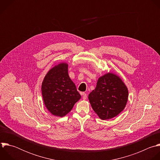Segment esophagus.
<instances>
[{"label":"esophagus","mask_w":160,"mask_h":160,"mask_svg":"<svg viewBox=\"0 0 160 160\" xmlns=\"http://www.w3.org/2000/svg\"><path fill=\"white\" fill-rule=\"evenodd\" d=\"M82 98L83 100H86L87 98V94L84 92H82Z\"/></svg>","instance_id":"34e87169"}]
</instances>
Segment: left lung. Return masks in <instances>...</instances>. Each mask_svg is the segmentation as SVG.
I'll return each instance as SVG.
<instances>
[{
  "instance_id": "8db88e82",
  "label": "left lung",
  "mask_w": 160,
  "mask_h": 160,
  "mask_svg": "<svg viewBox=\"0 0 160 160\" xmlns=\"http://www.w3.org/2000/svg\"><path fill=\"white\" fill-rule=\"evenodd\" d=\"M129 91L126 85L117 75L108 72L100 77L97 86L88 95L94 112L102 120L117 116L125 107Z\"/></svg>"
}]
</instances>
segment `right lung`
I'll list each match as a JSON object with an SVG mask.
<instances>
[{
  "mask_svg": "<svg viewBox=\"0 0 160 160\" xmlns=\"http://www.w3.org/2000/svg\"><path fill=\"white\" fill-rule=\"evenodd\" d=\"M45 107L53 115L62 117L71 111L81 95L68 74V64L62 62L45 75L42 84Z\"/></svg>",
  "mask_w": 160,
  "mask_h": 160,
  "instance_id": "1",
  "label": "right lung"
}]
</instances>
